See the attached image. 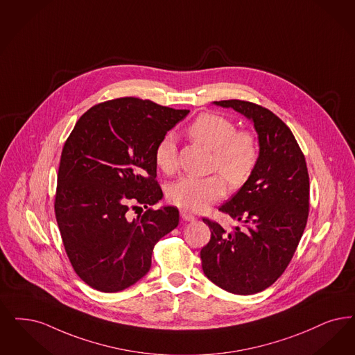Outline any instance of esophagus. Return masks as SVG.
Instances as JSON below:
<instances>
[{
  "label": "esophagus",
  "instance_id": "1",
  "mask_svg": "<svg viewBox=\"0 0 355 355\" xmlns=\"http://www.w3.org/2000/svg\"><path fill=\"white\" fill-rule=\"evenodd\" d=\"M181 218L186 220V222H193V220H196V216L193 215L191 213H189V211H181Z\"/></svg>",
  "mask_w": 355,
  "mask_h": 355
}]
</instances>
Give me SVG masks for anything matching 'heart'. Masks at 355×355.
Masks as SVG:
<instances>
[{
	"label": "heart",
	"mask_w": 355,
	"mask_h": 355,
	"mask_svg": "<svg viewBox=\"0 0 355 355\" xmlns=\"http://www.w3.org/2000/svg\"><path fill=\"white\" fill-rule=\"evenodd\" d=\"M191 140L213 152L209 177H182L169 186L171 202L189 211H200L218 202L226 193V182L241 187L254 173L259 159V145L248 130H236L225 116L202 114L186 129ZM155 162L159 171L171 174L178 166L177 145L173 133H165L155 148Z\"/></svg>",
	"instance_id": "1"
}]
</instances>
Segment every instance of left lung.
I'll use <instances>...</instances> for the list:
<instances>
[{"instance_id":"left-lung-1","label":"left lung","mask_w":355,"mask_h":355,"mask_svg":"<svg viewBox=\"0 0 355 355\" xmlns=\"http://www.w3.org/2000/svg\"><path fill=\"white\" fill-rule=\"evenodd\" d=\"M254 121L259 135L255 171L241 190L219 207L244 227L211 230L200 250L205 275L234 295H254L275 283L297 250L309 215V174L305 157L289 127L270 110L245 100H220Z\"/></svg>"}]
</instances>
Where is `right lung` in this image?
Returning <instances> with one entry per match:
<instances>
[{
    "mask_svg": "<svg viewBox=\"0 0 355 355\" xmlns=\"http://www.w3.org/2000/svg\"><path fill=\"white\" fill-rule=\"evenodd\" d=\"M189 110L139 98L99 103L76 121L62 149L55 218L76 275L112 293L144 277L155 244L178 226L177 207L152 209L162 198L155 148ZM147 211L129 221L130 208Z\"/></svg>",
    "mask_w": 355,
    "mask_h": 355,
    "instance_id": "add662e5",
    "label": "right lung"
}]
</instances>
